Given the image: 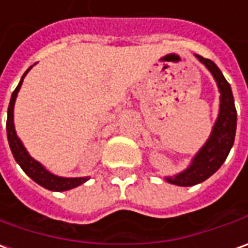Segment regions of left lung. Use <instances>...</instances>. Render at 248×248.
<instances>
[{
    "instance_id": "8db88e82",
    "label": "left lung",
    "mask_w": 248,
    "mask_h": 248,
    "mask_svg": "<svg viewBox=\"0 0 248 248\" xmlns=\"http://www.w3.org/2000/svg\"><path fill=\"white\" fill-rule=\"evenodd\" d=\"M195 57L207 68V71L212 74L217 83L220 91V109L210 136L194 155V158L191 159L190 165L180 173L165 177L168 183L180 187H190L199 184L216 173L228 157L236 134L237 113L229 83L212 60L203 58L198 54H195Z\"/></svg>"
}]
</instances>
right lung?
<instances>
[{
	"label": "right lung",
	"mask_w": 248,
	"mask_h": 248,
	"mask_svg": "<svg viewBox=\"0 0 248 248\" xmlns=\"http://www.w3.org/2000/svg\"><path fill=\"white\" fill-rule=\"evenodd\" d=\"M31 68L32 66H30L27 71L24 72V75L21 76V80L17 84V87L12 93L11 102H9V108H8V119H6V134H8L9 147H11L12 154H13L15 159H16V162L20 165V168L26 172L28 177H31L35 183L42 186L43 188L50 191H57V192L72 190L75 187H79L83 183L87 182L90 179V176H86V177H61V176H57V174H53L43 167L39 161H36V159H34L30 155V153L24 147L23 142L20 140V138L16 134L15 123H13L15 102H16L20 87L23 84V80H24L26 75L28 74V71Z\"/></svg>",
	"instance_id": "right-lung-1"
}]
</instances>
